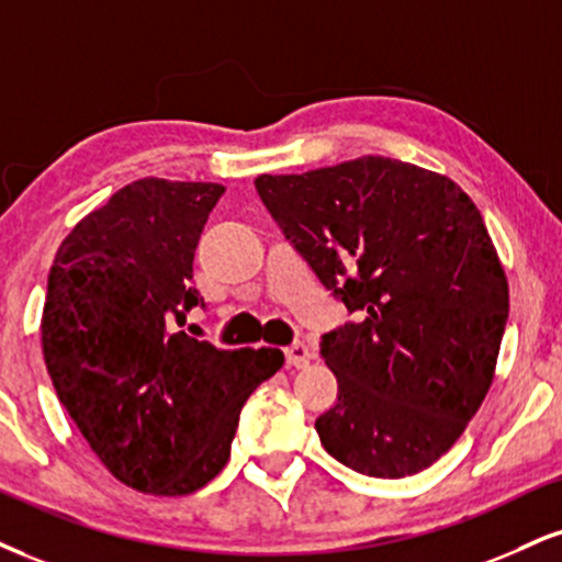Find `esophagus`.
Returning a JSON list of instances; mask_svg holds the SVG:
<instances>
[{"label":"esophagus","mask_w":562,"mask_h":562,"mask_svg":"<svg viewBox=\"0 0 562 562\" xmlns=\"http://www.w3.org/2000/svg\"><path fill=\"white\" fill-rule=\"evenodd\" d=\"M311 350L303 346V342H293V346L285 348V363L290 369H303L308 367Z\"/></svg>","instance_id":"esophagus-1"}]
</instances>
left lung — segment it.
<instances>
[{
  "label": "left lung",
  "mask_w": 562,
  "mask_h": 562,
  "mask_svg": "<svg viewBox=\"0 0 562 562\" xmlns=\"http://www.w3.org/2000/svg\"><path fill=\"white\" fill-rule=\"evenodd\" d=\"M263 206L356 322L322 337L337 403L324 450L358 474L429 469L495 380L508 277L474 201L445 175L361 157L256 178Z\"/></svg>",
  "instance_id": "left-lung-1"
}]
</instances>
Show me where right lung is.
<instances>
[{
  "mask_svg": "<svg viewBox=\"0 0 562 562\" xmlns=\"http://www.w3.org/2000/svg\"><path fill=\"white\" fill-rule=\"evenodd\" d=\"M216 182L135 180L70 229L42 316L52 384L106 471L146 495H191L225 469L243 403L280 348L222 350L175 333L199 306L193 254Z\"/></svg>",
  "mask_w": 562,
  "mask_h": 562,
  "instance_id": "add662e5",
  "label": "right lung"
}]
</instances>
